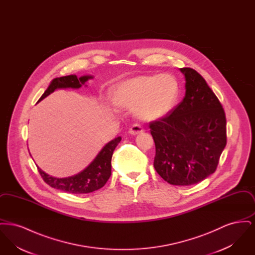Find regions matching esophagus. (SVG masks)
I'll return each mask as SVG.
<instances>
[{
	"instance_id": "obj_1",
	"label": "esophagus",
	"mask_w": 255,
	"mask_h": 255,
	"mask_svg": "<svg viewBox=\"0 0 255 255\" xmlns=\"http://www.w3.org/2000/svg\"><path fill=\"white\" fill-rule=\"evenodd\" d=\"M143 128L139 124H133V126L129 129V133L131 134H137V133H142Z\"/></svg>"
}]
</instances>
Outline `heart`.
Here are the masks:
<instances>
[{"label":"heart","mask_w":255,"mask_h":255,"mask_svg":"<svg viewBox=\"0 0 255 255\" xmlns=\"http://www.w3.org/2000/svg\"><path fill=\"white\" fill-rule=\"evenodd\" d=\"M179 92V83L171 74L139 75L116 86L112 100L118 107L134 109L138 119L154 122L173 109Z\"/></svg>","instance_id":"obj_1"}]
</instances>
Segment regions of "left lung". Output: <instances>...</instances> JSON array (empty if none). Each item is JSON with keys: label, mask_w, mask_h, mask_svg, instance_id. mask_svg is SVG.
<instances>
[{"label": "left lung", "mask_w": 255, "mask_h": 255, "mask_svg": "<svg viewBox=\"0 0 255 255\" xmlns=\"http://www.w3.org/2000/svg\"><path fill=\"white\" fill-rule=\"evenodd\" d=\"M181 72L186 81L185 97L149 128L158 175L173 185H191L217 168L227 145V120L218 97L203 76L191 68H182Z\"/></svg>", "instance_id": "obj_1"}]
</instances>
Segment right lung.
I'll list each match as a JSON object with an SVG mask.
<instances>
[{"label": "right lung", "instance_id": "right-lung-1", "mask_svg": "<svg viewBox=\"0 0 255 255\" xmlns=\"http://www.w3.org/2000/svg\"><path fill=\"white\" fill-rule=\"evenodd\" d=\"M91 78H93V76L91 75H84L79 78H77L76 75H67L54 78L49 84L48 89L43 94V96L40 97L39 101L48 97L56 89H78L81 86L84 85L86 81H88ZM121 140V136H118L115 139L111 140L101 149V151L98 153L96 158L86 167L85 169L72 177L58 179L49 176L40 168H38V171L45 182L53 188L73 194H86L96 191L97 189L103 187L109 180L110 176L112 174V156L114 150L116 149V147L120 143Z\"/></svg>", "mask_w": 255, "mask_h": 255}]
</instances>
